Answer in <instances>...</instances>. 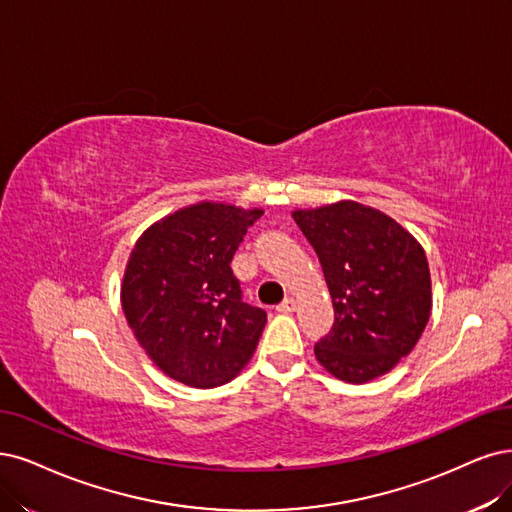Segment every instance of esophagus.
Masks as SVG:
<instances>
[{
  "instance_id": "obj_1",
  "label": "esophagus",
  "mask_w": 512,
  "mask_h": 512,
  "mask_svg": "<svg viewBox=\"0 0 512 512\" xmlns=\"http://www.w3.org/2000/svg\"><path fill=\"white\" fill-rule=\"evenodd\" d=\"M295 308H297V301L293 297H287L285 301H282V304L276 306V310L280 314H291V312H295Z\"/></svg>"
}]
</instances>
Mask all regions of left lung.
<instances>
[{"label": "left lung", "instance_id": "obj_1", "mask_svg": "<svg viewBox=\"0 0 512 512\" xmlns=\"http://www.w3.org/2000/svg\"><path fill=\"white\" fill-rule=\"evenodd\" d=\"M323 266L333 299L331 331L314 346L337 380L365 384L418 344L432 310L426 253L377 208L342 200L295 211Z\"/></svg>", "mask_w": 512, "mask_h": 512}]
</instances>
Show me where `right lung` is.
<instances>
[{
  "mask_svg": "<svg viewBox=\"0 0 512 512\" xmlns=\"http://www.w3.org/2000/svg\"><path fill=\"white\" fill-rule=\"evenodd\" d=\"M261 208L198 202L137 240L122 310L154 365L192 388H217L244 369L268 314L242 301L232 259Z\"/></svg>",
  "mask_w": 512,
  "mask_h": 512,
  "instance_id": "1",
  "label": "right lung"
}]
</instances>
